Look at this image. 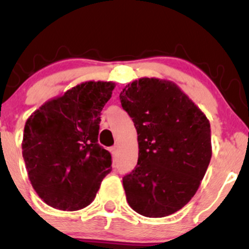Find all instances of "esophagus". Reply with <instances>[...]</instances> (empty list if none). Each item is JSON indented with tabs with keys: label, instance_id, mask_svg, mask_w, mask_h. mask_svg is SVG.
<instances>
[{
	"label": "esophagus",
	"instance_id": "obj_1",
	"mask_svg": "<svg viewBox=\"0 0 249 249\" xmlns=\"http://www.w3.org/2000/svg\"><path fill=\"white\" fill-rule=\"evenodd\" d=\"M110 152H111V154H112L113 158H116V156H117V148H116V146L110 147Z\"/></svg>",
	"mask_w": 249,
	"mask_h": 249
}]
</instances>
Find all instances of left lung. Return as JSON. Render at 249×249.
I'll use <instances>...</instances> for the list:
<instances>
[{"label": "left lung", "instance_id": "left-lung-1", "mask_svg": "<svg viewBox=\"0 0 249 249\" xmlns=\"http://www.w3.org/2000/svg\"><path fill=\"white\" fill-rule=\"evenodd\" d=\"M122 107L138 134L137 166L123 178L126 200L147 218H162L192 199L212 157L211 125L172 82L141 78L123 89Z\"/></svg>", "mask_w": 249, "mask_h": 249}]
</instances>
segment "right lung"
I'll return each mask as SVG.
<instances>
[{"mask_svg": "<svg viewBox=\"0 0 249 249\" xmlns=\"http://www.w3.org/2000/svg\"><path fill=\"white\" fill-rule=\"evenodd\" d=\"M113 89L112 82L82 83L44 103L25 123L22 154L28 177L49 206L87 207L111 172V154L98 144V133Z\"/></svg>", "mask_w": 249, "mask_h": 249, "instance_id": "obj_1", "label": "right lung"}]
</instances>
